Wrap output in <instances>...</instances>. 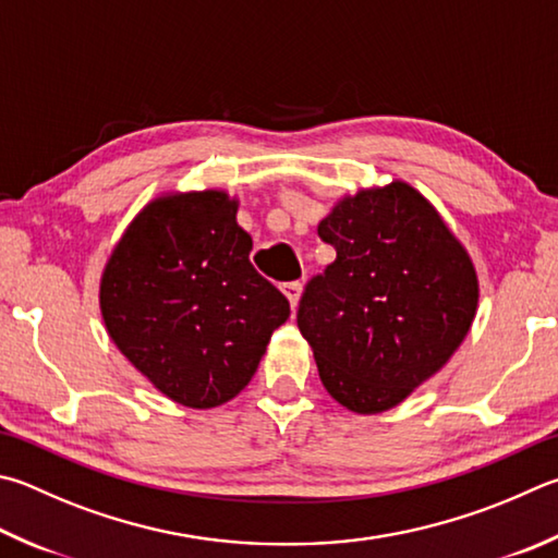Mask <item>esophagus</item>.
I'll return each instance as SVG.
<instances>
[{
  "label": "esophagus",
  "mask_w": 558,
  "mask_h": 558,
  "mask_svg": "<svg viewBox=\"0 0 558 558\" xmlns=\"http://www.w3.org/2000/svg\"><path fill=\"white\" fill-rule=\"evenodd\" d=\"M282 292H286V298L290 300V307L295 310L302 295V282H288V286H282Z\"/></svg>",
  "instance_id": "esophagus-1"
}]
</instances>
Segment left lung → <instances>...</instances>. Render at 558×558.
Returning <instances> with one entry per match:
<instances>
[{
	"mask_svg": "<svg viewBox=\"0 0 558 558\" xmlns=\"http://www.w3.org/2000/svg\"><path fill=\"white\" fill-rule=\"evenodd\" d=\"M317 234L337 258L302 292L298 327L322 385L378 414L447 366L478 310V276L439 211L402 180L341 197Z\"/></svg>",
	"mask_w": 558,
	"mask_h": 558,
	"instance_id": "left-lung-1",
	"label": "left lung"
}]
</instances>
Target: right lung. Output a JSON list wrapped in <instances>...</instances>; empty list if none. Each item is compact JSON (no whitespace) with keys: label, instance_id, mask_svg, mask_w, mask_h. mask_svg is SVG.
<instances>
[{"label":"right lung","instance_id":"add662e5","mask_svg":"<svg viewBox=\"0 0 558 558\" xmlns=\"http://www.w3.org/2000/svg\"><path fill=\"white\" fill-rule=\"evenodd\" d=\"M239 202L221 190L168 192L111 251L99 310L117 349L178 404L209 410L246 388L286 295L256 272Z\"/></svg>","mask_w":558,"mask_h":558}]
</instances>
